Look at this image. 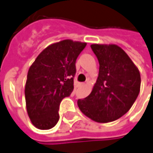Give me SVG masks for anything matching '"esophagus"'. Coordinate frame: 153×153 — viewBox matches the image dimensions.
<instances>
[{"instance_id": "34e87169", "label": "esophagus", "mask_w": 153, "mask_h": 153, "mask_svg": "<svg viewBox=\"0 0 153 153\" xmlns=\"http://www.w3.org/2000/svg\"><path fill=\"white\" fill-rule=\"evenodd\" d=\"M79 85L80 86H83V85H85V83H79Z\"/></svg>"}]
</instances>
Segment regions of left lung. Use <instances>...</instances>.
I'll return each mask as SVG.
<instances>
[{
  "label": "left lung",
  "mask_w": 153,
  "mask_h": 153,
  "mask_svg": "<svg viewBox=\"0 0 153 153\" xmlns=\"http://www.w3.org/2000/svg\"><path fill=\"white\" fill-rule=\"evenodd\" d=\"M99 62L97 82L89 96L78 100L82 113L97 123H109L124 116L135 102L140 74L129 56L117 45L91 44Z\"/></svg>",
  "instance_id": "obj_1"
}]
</instances>
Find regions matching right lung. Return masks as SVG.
Segmentation results:
<instances>
[{"instance_id": "obj_1", "label": "right lung", "mask_w": 153, "mask_h": 153, "mask_svg": "<svg viewBox=\"0 0 153 153\" xmlns=\"http://www.w3.org/2000/svg\"><path fill=\"white\" fill-rule=\"evenodd\" d=\"M85 43L67 39L43 50L30 66L25 88L26 110L32 124L50 129L59 121V106L74 90L75 62Z\"/></svg>"}]
</instances>
